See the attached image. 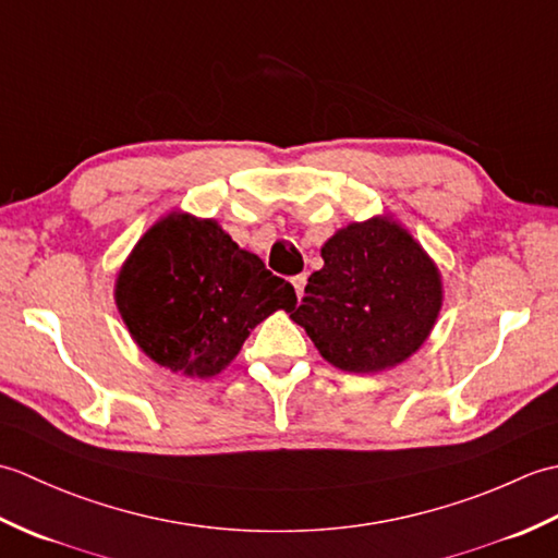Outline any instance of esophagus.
Masks as SVG:
<instances>
[{
  "label": "esophagus",
  "mask_w": 558,
  "mask_h": 558,
  "mask_svg": "<svg viewBox=\"0 0 558 558\" xmlns=\"http://www.w3.org/2000/svg\"><path fill=\"white\" fill-rule=\"evenodd\" d=\"M292 286H294V292H298V298H302L304 286H306V272H300V276H294L292 278Z\"/></svg>",
  "instance_id": "34e87169"
}]
</instances>
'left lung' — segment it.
<instances>
[{"instance_id": "obj_1", "label": "left lung", "mask_w": 558, "mask_h": 558, "mask_svg": "<svg viewBox=\"0 0 558 558\" xmlns=\"http://www.w3.org/2000/svg\"><path fill=\"white\" fill-rule=\"evenodd\" d=\"M300 306L288 312L340 372L378 374L410 360L444 304L434 258L390 216L340 228L322 246Z\"/></svg>"}]
</instances>
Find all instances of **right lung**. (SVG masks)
Listing matches in <instances>:
<instances>
[{"mask_svg":"<svg viewBox=\"0 0 558 558\" xmlns=\"http://www.w3.org/2000/svg\"><path fill=\"white\" fill-rule=\"evenodd\" d=\"M114 304L146 357L174 374L210 378L264 318L290 312L298 294L218 220L172 210L126 256Z\"/></svg>","mask_w":558,"mask_h":558,"instance_id":"obj_1","label":"right lung"}]
</instances>
